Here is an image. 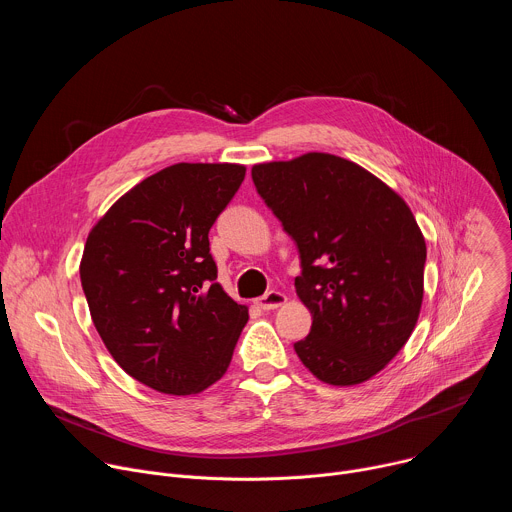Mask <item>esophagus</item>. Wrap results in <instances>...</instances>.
Returning a JSON list of instances; mask_svg holds the SVG:
<instances>
[{"mask_svg": "<svg viewBox=\"0 0 512 512\" xmlns=\"http://www.w3.org/2000/svg\"><path fill=\"white\" fill-rule=\"evenodd\" d=\"M285 302H287V298L281 294V291H275V289L267 291L265 296H261V298L255 300L257 308H261V310H277V308H281Z\"/></svg>", "mask_w": 512, "mask_h": 512, "instance_id": "esophagus-1", "label": "esophagus"}]
</instances>
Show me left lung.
<instances>
[{
    "instance_id": "left-lung-1",
    "label": "left lung",
    "mask_w": 512,
    "mask_h": 512,
    "mask_svg": "<svg viewBox=\"0 0 512 512\" xmlns=\"http://www.w3.org/2000/svg\"><path fill=\"white\" fill-rule=\"evenodd\" d=\"M253 184L296 241V291L312 312L294 348L328 385L371 379L409 340L423 300L425 241L405 200L332 154L257 164Z\"/></svg>"
}]
</instances>
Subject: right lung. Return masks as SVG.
I'll list each match as a JSON object with an SVG mask.
<instances>
[{"instance_id": "1", "label": "right lung", "mask_w": 512, "mask_h": 512, "mask_svg": "<svg viewBox=\"0 0 512 512\" xmlns=\"http://www.w3.org/2000/svg\"><path fill=\"white\" fill-rule=\"evenodd\" d=\"M243 178L239 164H174L123 194L87 239L93 324L119 367L160 393L221 379L249 320L216 283L208 243Z\"/></svg>"}]
</instances>
